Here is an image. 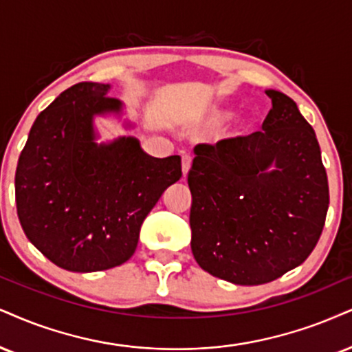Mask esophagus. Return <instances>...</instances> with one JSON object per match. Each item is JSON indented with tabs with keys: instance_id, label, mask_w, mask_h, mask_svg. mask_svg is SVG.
Instances as JSON below:
<instances>
[{
	"instance_id": "34e87169",
	"label": "esophagus",
	"mask_w": 352,
	"mask_h": 352,
	"mask_svg": "<svg viewBox=\"0 0 352 352\" xmlns=\"http://www.w3.org/2000/svg\"><path fill=\"white\" fill-rule=\"evenodd\" d=\"M190 164H192V156L189 155H183V175L188 176L189 169H190Z\"/></svg>"
}]
</instances>
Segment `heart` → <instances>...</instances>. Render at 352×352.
Listing matches in <instances>:
<instances>
[{
  "label": "heart",
  "instance_id": "obj_1",
  "mask_svg": "<svg viewBox=\"0 0 352 352\" xmlns=\"http://www.w3.org/2000/svg\"><path fill=\"white\" fill-rule=\"evenodd\" d=\"M233 116V111L230 107L223 106H212L206 111V114L202 117V122L207 125V127H217V125H222L225 120L230 119ZM251 130V120L243 117V119H238L235 125H233V133L235 135H245Z\"/></svg>",
  "mask_w": 352,
  "mask_h": 352
}]
</instances>
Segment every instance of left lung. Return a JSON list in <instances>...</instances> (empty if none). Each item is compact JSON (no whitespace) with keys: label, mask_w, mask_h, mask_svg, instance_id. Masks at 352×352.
Wrapping results in <instances>:
<instances>
[{"label":"left lung","mask_w":352,"mask_h":352,"mask_svg":"<svg viewBox=\"0 0 352 352\" xmlns=\"http://www.w3.org/2000/svg\"><path fill=\"white\" fill-rule=\"evenodd\" d=\"M266 94L272 109L263 132L197 145L188 175L194 258L238 285L266 284L300 266L329 204L315 130L289 96Z\"/></svg>","instance_id":"8db88e82"}]
</instances>
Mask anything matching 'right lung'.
Segmentation results:
<instances>
[{
    "label": "right lung",
    "instance_id": "obj_1",
    "mask_svg": "<svg viewBox=\"0 0 352 352\" xmlns=\"http://www.w3.org/2000/svg\"><path fill=\"white\" fill-rule=\"evenodd\" d=\"M111 85L83 81L37 116L16 168L17 217L25 236L58 267L96 272L135 253L140 227L181 158H155L135 137L99 143L94 119L122 117ZM125 129H132L130 120Z\"/></svg>",
    "mask_w": 352,
    "mask_h": 352
}]
</instances>
